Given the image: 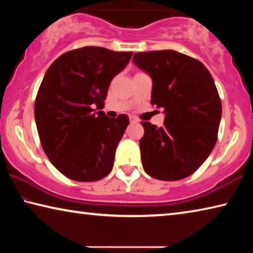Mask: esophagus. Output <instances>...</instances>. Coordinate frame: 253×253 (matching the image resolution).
I'll list each match as a JSON object with an SVG mask.
<instances>
[{
    "instance_id": "obj_1",
    "label": "esophagus",
    "mask_w": 253,
    "mask_h": 253,
    "mask_svg": "<svg viewBox=\"0 0 253 253\" xmlns=\"http://www.w3.org/2000/svg\"><path fill=\"white\" fill-rule=\"evenodd\" d=\"M129 121H130V124H137V123H138V119L135 118V117H129Z\"/></svg>"
}]
</instances>
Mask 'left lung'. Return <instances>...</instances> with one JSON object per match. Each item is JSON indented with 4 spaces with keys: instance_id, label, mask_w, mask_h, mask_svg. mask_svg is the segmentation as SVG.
<instances>
[{
    "instance_id": "left-lung-1",
    "label": "left lung",
    "mask_w": 253,
    "mask_h": 253,
    "mask_svg": "<svg viewBox=\"0 0 253 253\" xmlns=\"http://www.w3.org/2000/svg\"><path fill=\"white\" fill-rule=\"evenodd\" d=\"M132 61L152 78L151 104L165 115L163 127L142 123L145 172L162 181L190 176L216 143L222 106L212 76L199 60L174 50L138 52Z\"/></svg>"
}]
</instances>
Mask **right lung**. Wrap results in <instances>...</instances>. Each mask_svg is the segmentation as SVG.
<instances>
[{
  "label": "right lung",
  "instance_id": "right-lung-1",
  "mask_svg": "<svg viewBox=\"0 0 253 253\" xmlns=\"http://www.w3.org/2000/svg\"><path fill=\"white\" fill-rule=\"evenodd\" d=\"M131 54L84 46L60 55L46 70L34 117L45 155L68 178L93 182L113 169L129 118L123 114L113 119L97 109H102L110 81Z\"/></svg>",
  "mask_w": 253,
  "mask_h": 253
}]
</instances>
